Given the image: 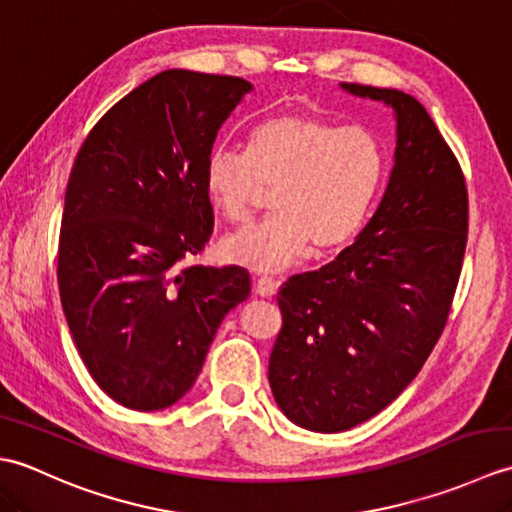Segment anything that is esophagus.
<instances>
[{"instance_id":"34e87169","label":"esophagus","mask_w":512,"mask_h":512,"mask_svg":"<svg viewBox=\"0 0 512 512\" xmlns=\"http://www.w3.org/2000/svg\"><path fill=\"white\" fill-rule=\"evenodd\" d=\"M277 288H279V281L277 279H273V277H257L255 279V290H257V295H262V297H273L275 292H277Z\"/></svg>"}]
</instances>
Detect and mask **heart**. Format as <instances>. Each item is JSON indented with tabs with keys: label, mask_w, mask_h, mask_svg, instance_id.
Returning <instances> with one entry per match:
<instances>
[{
	"label": "heart",
	"mask_w": 512,
	"mask_h": 512,
	"mask_svg": "<svg viewBox=\"0 0 512 512\" xmlns=\"http://www.w3.org/2000/svg\"><path fill=\"white\" fill-rule=\"evenodd\" d=\"M383 173V147L365 129L288 112L259 123L246 154L211 149L202 187L211 209L233 224L248 220L264 187L273 189V213L222 242L228 262L273 273L297 264L308 246L325 255L350 242Z\"/></svg>",
	"instance_id": "obj_1"
}]
</instances>
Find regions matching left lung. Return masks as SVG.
I'll return each mask as SVG.
<instances>
[{"label":"left lung","instance_id":"1","mask_svg":"<svg viewBox=\"0 0 512 512\" xmlns=\"http://www.w3.org/2000/svg\"><path fill=\"white\" fill-rule=\"evenodd\" d=\"M341 88L394 110L396 154L356 242L279 288L270 389L288 420L319 433L376 416L418 376L447 325L469 233L464 173L427 110L400 90Z\"/></svg>","mask_w":512,"mask_h":512}]
</instances>
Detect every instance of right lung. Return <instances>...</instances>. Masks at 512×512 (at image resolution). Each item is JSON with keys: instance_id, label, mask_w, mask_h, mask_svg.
<instances>
[{"instance_id": "add662e5", "label": "right lung", "mask_w": 512, "mask_h": 512, "mask_svg": "<svg viewBox=\"0 0 512 512\" xmlns=\"http://www.w3.org/2000/svg\"><path fill=\"white\" fill-rule=\"evenodd\" d=\"M239 76L165 70L85 138L65 189L59 292L107 396L158 411L193 387L222 319L250 295L242 266H191L213 233L202 173L244 94Z\"/></svg>"}]
</instances>
